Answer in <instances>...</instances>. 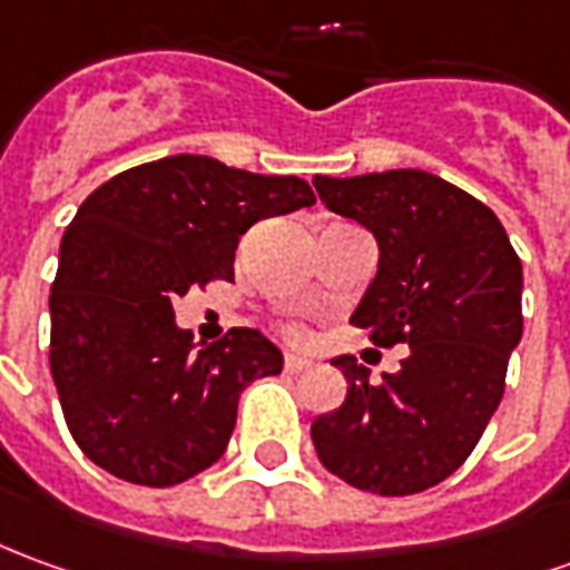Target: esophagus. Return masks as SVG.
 Wrapping results in <instances>:
<instances>
[{
    "label": "esophagus",
    "mask_w": 570,
    "mask_h": 570,
    "mask_svg": "<svg viewBox=\"0 0 570 570\" xmlns=\"http://www.w3.org/2000/svg\"><path fill=\"white\" fill-rule=\"evenodd\" d=\"M312 367L305 357H296V354H286L284 357V370L286 373H293V376H298V373H305V370Z\"/></svg>",
    "instance_id": "obj_1"
}]
</instances>
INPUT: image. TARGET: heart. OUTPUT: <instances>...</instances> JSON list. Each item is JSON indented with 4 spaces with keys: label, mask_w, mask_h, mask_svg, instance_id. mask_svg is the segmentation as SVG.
<instances>
[{
    "label": "heart",
    "mask_w": 570,
    "mask_h": 570,
    "mask_svg": "<svg viewBox=\"0 0 570 570\" xmlns=\"http://www.w3.org/2000/svg\"><path fill=\"white\" fill-rule=\"evenodd\" d=\"M286 336H289V340H302V336H305V330L296 324H286Z\"/></svg>",
    "instance_id": "obj_1"
}]
</instances>
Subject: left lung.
<instances>
[{"mask_svg": "<svg viewBox=\"0 0 570 570\" xmlns=\"http://www.w3.org/2000/svg\"><path fill=\"white\" fill-rule=\"evenodd\" d=\"M314 188L380 244V272L352 324L373 345H407L382 382L352 354L333 361L348 395L312 423L317 456L357 491H429L465 463L500 407L521 340V258L500 218L438 175H317Z\"/></svg>", "mask_w": 570, "mask_h": 570, "instance_id": "obj_1", "label": "left lung"}]
</instances>
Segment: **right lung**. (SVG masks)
Masks as SVG:
<instances>
[{"instance_id":"1","label":"right lung","mask_w":570,"mask_h":570,"mask_svg":"<svg viewBox=\"0 0 570 570\" xmlns=\"http://www.w3.org/2000/svg\"><path fill=\"white\" fill-rule=\"evenodd\" d=\"M296 175H253L178 154L114 175L67 225L51 284V380L79 451L145 488L194 479L225 453L237 401L284 367L258 330L194 352L173 298L234 281L258 218L312 206Z\"/></svg>"}]
</instances>
